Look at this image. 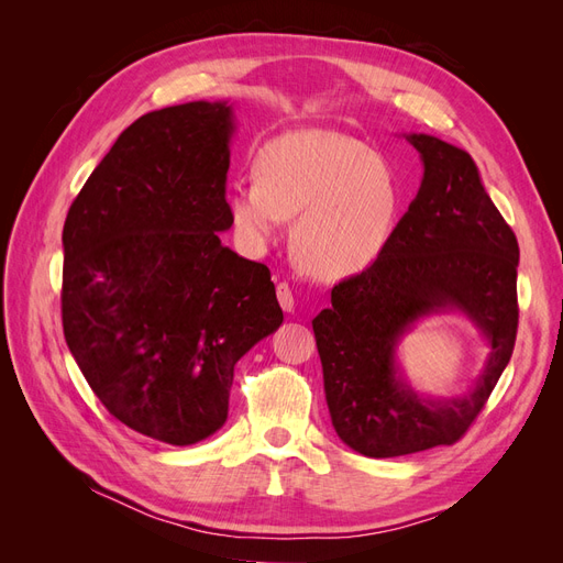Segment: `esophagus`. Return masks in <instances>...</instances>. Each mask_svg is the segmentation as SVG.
<instances>
[{
  "label": "esophagus",
  "mask_w": 563,
  "mask_h": 563,
  "mask_svg": "<svg viewBox=\"0 0 563 563\" xmlns=\"http://www.w3.org/2000/svg\"><path fill=\"white\" fill-rule=\"evenodd\" d=\"M277 300H279V305H282V310H284V312H294V308H296V298H294L291 286H288L286 282H279V284H277Z\"/></svg>",
  "instance_id": "1"
}]
</instances>
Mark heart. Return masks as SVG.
Here are the masks:
<instances>
[{
    "mask_svg": "<svg viewBox=\"0 0 563 563\" xmlns=\"http://www.w3.org/2000/svg\"><path fill=\"white\" fill-rule=\"evenodd\" d=\"M404 207L395 164L368 143L331 129L277 135L258 155V178L230 187L228 209L240 240L261 249L298 213L294 253L319 279L360 275L380 258Z\"/></svg>",
    "mask_w": 563,
    "mask_h": 563,
    "instance_id": "heart-1",
    "label": "heart"
}]
</instances>
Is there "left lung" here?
I'll return each instance as SVG.
<instances>
[{
    "instance_id": "left-lung-1",
    "label": "left lung",
    "mask_w": 563,
    "mask_h": 563,
    "mask_svg": "<svg viewBox=\"0 0 563 563\" xmlns=\"http://www.w3.org/2000/svg\"><path fill=\"white\" fill-rule=\"evenodd\" d=\"M424 166L420 190L380 258L333 286L312 319L331 422L350 449L395 457L451 446L482 413L515 350L517 236L486 195L465 150L406 135ZM457 309L489 340L475 389L422 400L394 362L398 338L422 316Z\"/></svg>"
}]
</instances>
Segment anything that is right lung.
<instances>
[{"instance_id":"right-lung-1","label":"right lung","mask_w":563,"mask_h":563,"mask_svg":"<svg viewBox=\"0 0 563 563\" xmlns=\"http://www.w3.org/2000/svg\"><path fill=\"white\" fill-rule=\"evenodd\" d=\"M228 103L147 112L122 131L63 228V333L126 428L190 446L228 420L234 364L284 321L263 263L220 244Z\"/></svg>"}]
</instances>
